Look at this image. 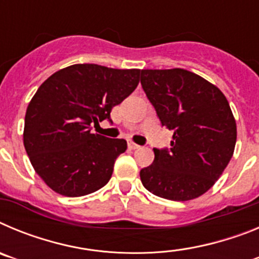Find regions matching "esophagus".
Listing matches in <instances>:
<instances>
[{"label":"esophagus","mask_w":259,"mask_h":259,"mask_svg":"<svg viewBox=\"0 0 259 259\" xmlns=\"http://www.w3.org/2000/svg\"><path fill=\"white\" fill-rule=\"evenodd\" d=\"M128 148H130V149H132V150H135V149H139V148H140V145H137V144L130 141V143H128Z\"/></svg>","instance_id":"1"}]
</instances>
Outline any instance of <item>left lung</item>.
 I'll return each mask as SVG.
<instances>
[{"instance_id":"1","label":"left lung","mask_w":259,"mask_h":259,"mask_svg":"<svg viewBox=\"0 0 259 259\" xmlns=\"http://www.w3.org/2000/svg\"><path fill=\"white\" fill-rule=\"evenodd\" d=\"M141 85L161 124L174 134L168 149H153L141 183L158 197L193 200L211 188L232 158L237 132L227 98L183 68L141 70Z\"/></svg>"}]
</instances>
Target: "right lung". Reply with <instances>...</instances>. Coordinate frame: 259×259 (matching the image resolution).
<instances>
[{
    "label": "right lung",
    "instance_id": "add662e5",
    "mask_svg": "<svg viewBox=\"0 0 259 259\" xmlns=\"http://www.w3.org/2000/svg\"><path fill=\"white\" fill-rule=\"evenodd\" d=\"M140 70L83 63L57 71L27 107L23 143L32 166L49 188L80 197L107 184L127 141L92 134L139 84Z\"/></svg>",
    "mask_w": 259,
    "mask_h": 259
}]
</instances>
